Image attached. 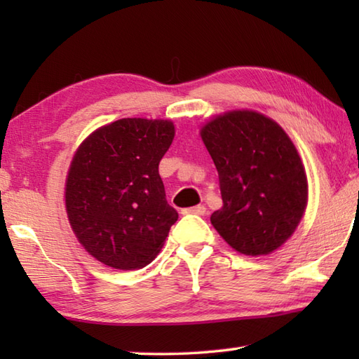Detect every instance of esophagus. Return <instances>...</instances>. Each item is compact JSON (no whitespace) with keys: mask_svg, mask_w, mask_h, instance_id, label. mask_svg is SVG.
<instances>
[{"mask_svg":"<svg viewBox=\"0 0 359 359\" xmlns=\"http://www.w3.org/2000/svg\"><path fill=\"white\" fill-rule=\"evenodd\" d=\"M182 214H196V215H204L205 208L204 205H194V208H188L182 210Z\"/></svg>","mask_w":359,"mask_h":359,"instance_id":"1","label":"esophagus"}]
</instances>
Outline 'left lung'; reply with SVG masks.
I'll return each instance as SVG.
<instances>
[{
	"mask_svg": "<svg viewBox=\"0 0 359 359\" xmlns=\"http://www.w3.org/2000/svg\"><path fill=\"white\" fill-rule=\"evenodd\" d=\"M223 205L210 222L236 252L269 255L294 234L309 201L306 169L276 120L252 109L215 115L201 126Z\"/></svg>",
	"mask_w": 359,
	"mask_h": 359,
	"instance_id": "1",
	"label": "left lung"
}]
</instances>
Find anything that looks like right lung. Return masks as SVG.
<instances>
[{"instance_id":"1","label":"right lung","mask_w":359,"mask_h":359,"mask_svg":"<svg viewBox=\"0 0 359 359\" xmlns=\"http://www.w3.org/2000/svg\"><path fill=\"white\" fill-rule=\"evenodd\" d=\"M171 120L120 118L83 139L65 184L66 214L95 259L120 271L147 266L160 253L177 210L158 174L172 144Z\"/></svg>"}]
</instances>
